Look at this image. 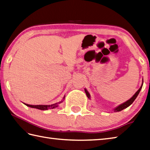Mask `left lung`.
<instances>
[{"instance_id":"8db88e82","label":"left lung","mask_w":150,"mask_h":150,"mask_svg":"<svg viewBox=\"0 0 150 150\" xmlns=\"http://www.w3.org/2000/svg\"><path fill=\"white\" fill-rule=\"evenodd\" d=\"M142 85H143V79H142V84H141V87H140V88H139V89L137 90V91H136V93H135L134 94V95L133 96H132V98H130L129 100H128L126 101V102H125L120 104V105L117 106L116 107H115L114 109L112 110L114 111V112H120V111L122 110H123V109H126V108H127L128 107H129V106L131 105V104L134 102V100H135V98H137V96H138L139 93H140L141 90V89H142ZM84 91H85V92H86V95H87V96H88V98L89 99H91V95H90V94H89V92L88 91V90H87V89L85 88V89H84Z\"/></svg>"}]
</instances>
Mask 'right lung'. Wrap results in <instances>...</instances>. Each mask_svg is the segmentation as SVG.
Segmentation results:
<instances>
[{
	"instance_id": "right-lung-1",
	"label": "right lung",
	"mask_w": 150,
	"mask_h": 150,
	"mask_svg": "<svg viewBox=\"0 0 150 150\" xmlns=\"http://www.w3.org/2000/svg\"><path fill=\"white\" fill-rule=\"evenodd\" d=\"M65 99V96L63 97L62 100H61L60 102H59L56 103L54 104H52V105H28V104L25 103V105H27V107H29L31 108H34V109H38L40 110H48V109H55L59 106V104L63 102V101Z\"/></svg>"
}]
</instances>
